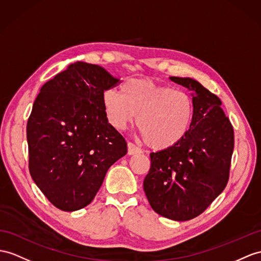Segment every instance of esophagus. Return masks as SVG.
Listing matches in <instances>:
<instances>
[{
    "instance_id": "obj_1",
    "label": "esophagus",
    "mask_w": 261,
    "mask_h": 261,
    "mask_svg": "<svg viewBox=\"0 0 261 261\" xmlns=\"http://www.w3.org/2000/svg\"><path fill=\"white\" fill-rule=\"evenodd\" d=\"M141 152H142L141 148H138L137 146H135L134 144H132V143L127 144V154H128L129 156H130V155L141 154Z\"/></svg>"
}]
</instances>
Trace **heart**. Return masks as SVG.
<instances>
[{
	"label": "heart",
	"instance_id": "obj_1",
	"mask_svg": "<svg viewBox=\"0 0 261 261\" xmlns=\"http://www.w3.org/2000/svg\"><path fill=\"white\" fill-rule=\"evenodd\" d=\"M105 116L117 130L136 120L142 137L154 150H167L184 141L192 128L195 105L189 94L150 79H130L120 93L101 94Z\"/></svg>",
	"mask_w": 261,
	"mask_h": 261
}]
</instances>
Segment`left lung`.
I'll return each mask as SVG.
<instances>
[{"label": "left lung", "instance_id": "left-lung-1", "mask_svg": "<svg viewBox=\"0 0 261 261\" xmlns=\"http://www.w3.org/2000/svg\"><path fill=\"white\" fill-rule=\"evenodd\" d=\"M169 80L192 92L193 125L175 147L150 152L144 192L158 215L185 221L200 215L225 189L233 150V129L220 99L199 82L176 76Z\"/></svg>", "mask_w": 261, "mask_h": 261}]
</instances>
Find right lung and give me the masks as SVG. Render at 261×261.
<instances>
[{
  "label": "right lung",
  "mask_w": 261,
  "mask_h": 261,
  "mask_svg": "<svg viewBox=\"0 0 261 261\" xmlns=\"http://www.w3.org/2000/svg\"><path fill=\"white\" fill-rule=\"evenodd\" d=\"M118 82L101 66L76 62L46 82L34 101L27 127L30 174L61 211L91 204L107 170L126 155L125 139L101 105V94Z\"/></svg>",
  "instance_id": "obj_1"
}]
</instances>
